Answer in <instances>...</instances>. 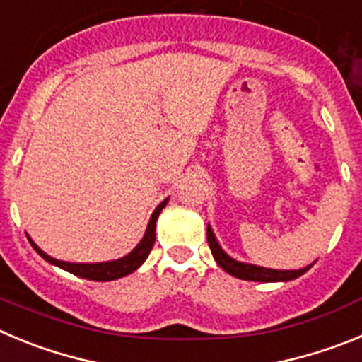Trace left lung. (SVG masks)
<instances>
[{
  "mask_svg": "<svg viewBox=\"0 0 362 362\" xmlns=\"http://www.w3.org/2000/svg\"><path fill=\"white\" fill-rule=\"evenodd\" d=\"M206 238H209V246L212 250L214 259L217 261L223 270L230 276L238 277V279L243 281H259V283H276V281H292L297 279L299 276H303L305 272H308L313 264L306 268H300V270H272V268H263V267H255V264H246L239 263L235 259L228 257L225 252L221 250V246L217 245L216 238H214V232L206 230Z\"/></svg>",
  "mask_w": 362,
  "mask_h": 362,
  "instance_id": "8db88e82",
  "label": "left lung"
}]
</instances>
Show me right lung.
<instances>
[{
	"mask_svg": "<svg viewBox=\"0 0 362 362\" xmlns=\"http://www.w3.org/2000/svg\"><path fill=\"white\" fill-rule=\"evenodd\" d=\"M165 199L161 204H159L158 209L153 210L152 217L148 221V228L145 232V238L141 239V243L130 252L129 255H124V257L117 259V261H108V263H94V264H79V263H65V261H57V259L50 257V255L45 254L43 250L37 248V245H34L30 238L32 248L45 259V261H49L50 264H56V267L63 268V270L70 272L74 276L83 277V279H90V281H114V279H119V277L129 276L132 274L134 270L141 267L145 263V259L148 257L150 250H152L153 241H156V221H158V216L161 214V210L165 209L166 204Z\"/></svg>",
	"mask_w": 362,
	"mask_h": 362,
	"instance_id": "right-lung-1",
	"label": "right lung"
}]
</instances>
